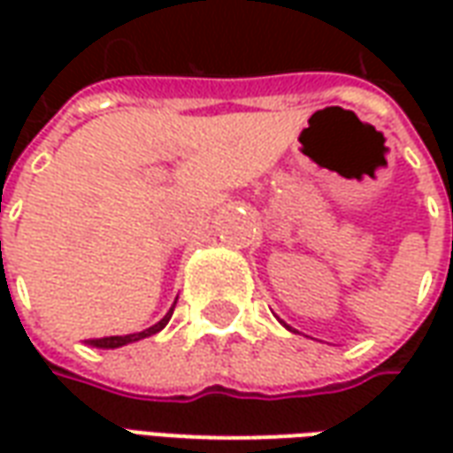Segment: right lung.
<instances>
[{
	"mask_svg": "<svg viewBox=\"0 0 453 453\" xmlns=\"http://www.w3.org/2000/svg\"><path fill=\"white\" fill-rule=\"evenodd\" d=\"M174 305H177V301H174ZM174 305H172V311H169V313L165 315L157 325H152V327L142 330V333L123 334V337H94V340H89V344H94V347H104V349H116V347H123V344H130V342L145 340V337H150V334H157L159 330L169 323V318H172V313H174Z\"/></svg>",
	"mask_w": 453,
	"mask_h": 453,
	"instance_id": "1",
	"label": "right lung"
}]
</instances>
